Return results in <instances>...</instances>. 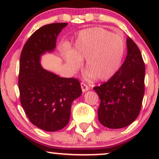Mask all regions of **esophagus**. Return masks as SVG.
Segmentation results:
<instances>
[{
    "label": "esophagus",
    "instance_id": "obj_1",
    "mask_svg": "<svg viewBox=\"0 0 159 159\" xmlns=\"http://www.w3.org/2000/svg\"><path fill=\"white\" fill-rule=\"evenodd\" d=\"M81 87L82 91H83V92H86V91H87L89 90L88 85H87V84L84 83V82H81Z\"/></svg>",
    "mask_w": 159,
    "mask_h": 159
}]
</instances>
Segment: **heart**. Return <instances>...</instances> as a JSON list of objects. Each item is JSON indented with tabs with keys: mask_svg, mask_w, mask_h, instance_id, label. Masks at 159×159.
Wrapping results in <instances>:
<instances>
[{
	"mask_svg": "<svg viewBox=\"0 0 159 159\" xmlns=\"http://www.w3.org/2000/svg\"><path fill=\"white\" fill-rule=\"evenodd\" d=\"M125 50L121 35L93 27L79 33L72 51L64 52V59L73 72L79 70L86 61L87 73L98 81H107L120 69Z\"/></svg>",
	"mask_w": 159,
	"mask_h": 159,
	"instance_id": "obj_1",
	"label": "heart"
}]
</instances>
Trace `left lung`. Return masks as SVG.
I'll list each match as a JSON object with an SVG mask.
<instances>
[{
    "label": "left lung",
    "instance_id": "left-lung-1",
    "mask_svg": "<svg viewBox=\"0 0 159 159\" xmlns=\"http://www.w3.org/2000/svg\"><path fill=\"white\" fill-rule=\"evenodd\" d=\"M127 56L118 72L93 90L100 98L98 121L109 129L132 123L140 114L144 94L145 64L134 42L128 37Z\"/></svg>",
    "mask_w": 159,
    "mask_h": 159
}]
</instances>
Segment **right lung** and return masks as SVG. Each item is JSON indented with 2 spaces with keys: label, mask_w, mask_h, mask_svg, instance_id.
<instances>
[{
  "label": "right lung",
  "mask_w": 159,
  "mask_h": 159,
  "mask_svg": "<svg viewBox=\"0 0 159 159\" xmlns=\"http://www.w3.org/2000/svg\"><path fill=\"white\" fill-rule=\"evenodd\" d=\"M67 23H52L41 27L24 45L20 57V101L30 121L47 132L61 130L67 125L71 105L82 93L76 78H61L45 70L41 56L52 52L57 37Z\"/></svg>",
  "instance_id": "add662e5"
}]
</instances>
